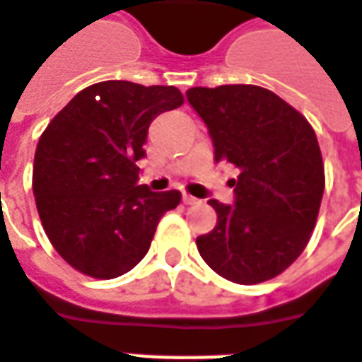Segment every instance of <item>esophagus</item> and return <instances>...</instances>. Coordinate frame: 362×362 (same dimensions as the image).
<instances>
[{
    "label": "esophagus",
    "instance_id": "1",
    "mask_svg": "<svg viewBox=\"0 0 362 362\" xmlns=\"http://www.w3.org/2000/svg\"><path fill=\"white\" fill-rule=\"evenodd\" d=\"M182 202L186 203V205H197V203H199V199H197V197H194V195L184 194L182 195Z\"/></svg>",
    "mask_w": 362,
    "mask_h": 362
}]
</instances>
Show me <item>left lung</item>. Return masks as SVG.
<instances>
[{
    "label": "left lung",
    "instance_id": "8db88e82",
    "mask_svg": "<svg viewBox=\"0 0 362 362\" xmlns=\"http://www.w3.org/2000/svg\"><path fill=\"white\" fill-rule=\"evenodd\" d=\"M186 98L207 124L216 163L240 170L234 205L209 202L216 226L195 240L197 249L230 282H267L303 253L317 224L324 194L317 134L261 86L189 88Z\"/></svg>",
    "mask_w": 362,
    "mask_h": 362
}]
</instances>
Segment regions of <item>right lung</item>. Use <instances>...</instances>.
Returning a JSON list of instances; mask_svg holds the SVG:
<instances>
[{"instance_id":"add662e5","label":"right lung","mask_w":362,"mask_h":362,"mask_svg":"<svg viewBox=\"0 0 362 362\" xmlns=\"http://www.w3.org/2000/svg\"><path fill=\"white\" fill-rule=\"evenodd\" d=\"M99 97V100H95ZM184 103L174 86L107 80L88 86L40 136L32 189L59 255L86 276H122L149 251L180 192L138 186L149 124Z\"/></svg>"}]
</instances>
